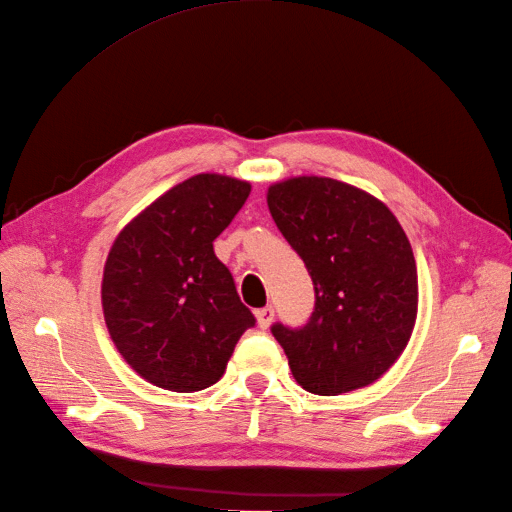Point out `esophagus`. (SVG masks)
I'll return each mask as SVG.
<instances>
[{
    "label": "esophagus",
    "mask_w": 512,
    "mask_h": 512,
    "mask_svg": "<svg viewBox=\"0 0 512 512\" xmlns=\"http://www.w3.org/2000/svg\"><path fill=\"white\" fill-rule=\"evenodd\" d=\"M273 318H275V312H273V307L271 305H267V307H262V309H258L256 312V320H258V327L265 331V329H269L271 327V322H273Z\"/></svg>",
    "instance_id": "obj_1"
}]
</instances>
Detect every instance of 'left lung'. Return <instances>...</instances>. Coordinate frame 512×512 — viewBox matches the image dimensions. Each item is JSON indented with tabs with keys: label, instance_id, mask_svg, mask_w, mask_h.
Instances as JSON below:
<instances>
[{
	"label": "left lung",
	"instance_id": "obj_1",
	"mask_svg": "<svg viewBox=\"0 0 512 512\" xmlns=\"http://www.w3.org/2000/svg\"><path fill=\"white\" fill-rule=\"evenodd\" d=\"M267 205L316 290L301 329L271 327L294 380L314 395L376 382L416 320V262L404 228L378 198L329 177L275 183Z\"/></svg>",
	"mask_w": 512,
	"mask_h": 512
}]
</instances>
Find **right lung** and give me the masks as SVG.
Here are the masks:
<instances>
[{
	"label": "right lung",
	"mask_w": 512,
	"mask_h": 512,
	"mask_svg": "<svg viewBox=\"0 0 512 512\" xmlns=\"http://www.w3.org/2000/svg\"><path fill=\"white\" fill-rule=\"evenodd\" d=\"M250 183L203 173L162 194L119 232L102 277V309L123 359L175 393L218 382L239 337L256 324L213 241Z\"/></svg>",
	"instance_id": "1"
}]
</instances>
